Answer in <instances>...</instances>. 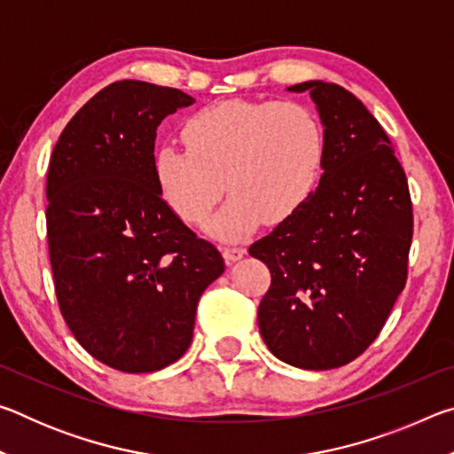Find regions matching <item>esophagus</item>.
Wrapping results in <instances>:
<instances>
[{
  "instance_id": "1",
  "label": "esophagus",
  "mask_w": 454,
  "mask_h": 454,
  "mask_svg": "<svg viewBox=\"0 0 454 454\" xmlns=\"http://www.w3.org/2000/svg\"><path fill=\"white\" fill-rule=\"evenodd\" d=\"M244 254H246V250L242 248V246H224V248H222V256H224L228 264H232V262H236V260H240Z\"/></svg>"
}]
</instances>
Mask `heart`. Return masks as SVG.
Segmentation results:
<instances>
[{
  "label": "heart",
  "instance_id": "heart-1",
  "mask_svg": "<svg viewBox=\"0 0 454 454\" xmlns=\"http://www.w3.org/2000/svg\"><path fill=\"white\" fill-rule=\"evenodd\" d=\"M182 136L186 150L164 142L153 152V180L188 224L208 216L226 188L232 196L206 224L222 240L260 220H288L312 192L325 150L317 116L296 102L224 99L192 114Z\"/></svg>",
  "mask_w": 454,
  "mask_h": 454
}]
</instances>
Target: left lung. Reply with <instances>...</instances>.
<instances>
[{
	"label": "left lung",
	"mask_w": 454,
	"mask_h": 454,
	"mask_svg": "<svg viewBox=\"0 0 454 454\" xmlns=\"http://www.w3.org/2000/svg\"><path fill=\"white\" fill-rule=\"evenodd\" d=\"M325 126L318 188L250 246L272 282L258 326L276 358L306 371L344 366L371 347L409 274L412 202L387 132L336 83L304 82Z\"/></svg>",
	"instance_id": "8db88e82"
}]
</instances>
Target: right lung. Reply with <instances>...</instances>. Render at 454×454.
<instances>
[{
  "instance_id": "right-lung-1",
  "label": "right lung",
  "mask_w": 454,
  "mask_h": 454,
  "mask_svg": "<svg viewBox=\"0 0 454 454\" xmlns=\"http://www.w3.org/2000/svg\"><path fill=\"white\" fill-rule=\"evenodd\" d=\"M194 104L176 88L121 80L67 121L48 168V246L66 325L99 363L153 372L178 360L202 292L224 272L160 194L156 129Z\"/></svg>"
}]
</instances>
